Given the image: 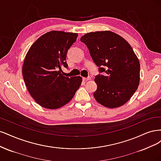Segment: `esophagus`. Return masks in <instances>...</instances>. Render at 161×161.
I'll return each mask as SVG.
<instances>
[{
    "mask_svg": "<svg viewBox=\"0 0 161 161\" xmlns=\"http://www.w3.org/2000/svg\"><path fill=\"white\" fill-rule=\"evenodd\" d=\"M83 80L84 81H89V80H91V78H90V77H83Z\"/></svg>",
    "mask_w": 161,
    "mask_h": 161,
    "instance_id": "34e87169",
    "label": "esophagus"
}]
</instances>
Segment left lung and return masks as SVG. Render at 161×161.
Segmentation results:
<instances>
[{
  "label": "left lung",
  "instance_id": "1",
  "mask_svg": "<svg viewBox=\"0 0 161 161\" xmlns=\"http://www.w3.org/2000/svg\"><path fill=\"white\" fill-rule=\"evenodd\" d=\"M80 40L99 67L100 74L94 80L96 100L107 108L122 106L139 85L141 66L132 47L121 36L108 31L87 33Z\"/></svg>",
  "mask_w": 161,
  "mask_h": 161
}]
</instances>
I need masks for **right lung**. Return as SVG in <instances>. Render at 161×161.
Listing matches in <instances>:
<instances>
[{
	"label": "right lung",
	"instance_id": "obj_1",
	"mask_svg": "<svg viewBox=\"0 0 161 161\" xmlns=\"http://www.w3.org/2000/svg\"><path fill=\"white\" fill-rule=\"evenodd\" d=\"M77 34L50 31L31 47L23 65V75L29 94L38 104L57 109L68 103L81 83V77H65L62 67L67 68V51Z\"/></svg>",
	"mask_w": 161,
	"mask_h": 161
}]
</instances>
